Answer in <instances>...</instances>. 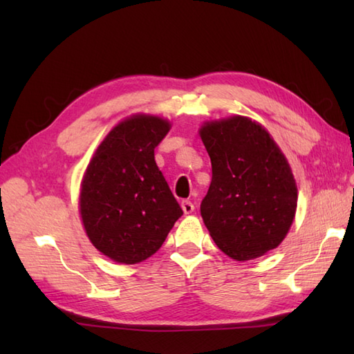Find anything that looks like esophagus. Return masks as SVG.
Masks as SVG:
<instances>
[{
	"instance_id": "1",
	"label": "esophagus",
	"mask_w": 354,
	"mask_h": 354,
	"mask_svg": "<svg viewBox=\"0 0 354 354\" xmlns=\"http://www.w3.org/2000/svg\"><path fill=\"white\" fill-rule=\"evenodd\" d=\"M181 207H183L185 214H190V213L194 212V205L192 204L190 201H183V202H181Z\"/></svg>"
}]
</instances>
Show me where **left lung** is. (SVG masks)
Returning <instances> with one entry per match:
<instances>
[{
    "label": "left lung",
    "mask_w": 354,
    "mask_h": 354,
    "mask_svg": "<svg viewBox=\"0 0 354 354\" xmlns=\"http://www.w3.org/2000/svg\"><path fill=\"white\" fill-rule=\"evenodd\" d=\"M201 138L212 160V184L201 214L221 251L237 261L257 259L288 234L297 185L281 150L252 120L205 123Z\"/></svg>",
    "instance_id": "1"
}]
</instances>
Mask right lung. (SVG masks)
I'll return each mask as SVG.
<instances>
[{"label": "right lung", "instance_id": "obj_1", "mask_svg": "<svg viewBox=\"0 0 354 354\" xmlns=\"http://www.w3.org/2000/svg\"><path fill=\"white\" fill-rule=\"evenodd\" d=\"M169 131L160 117L127 118L88 165L82 221L93 245L114 261L133 265L150 257L184 213L155 162V147Z\"/></svg>", "mask_w": 354, "mask_h": 354}]
</instances>
